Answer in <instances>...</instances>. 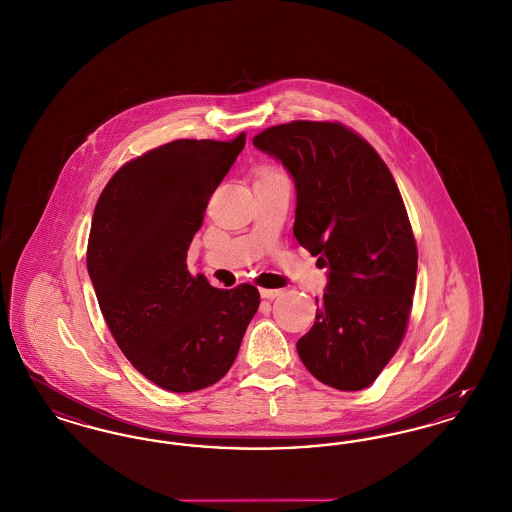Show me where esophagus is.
I'll list each match as a JSON object with an SVG mask.
<instances>
[{"mask_svg":"<svg viewBox=\"0 0 512 512\" xmlns=\"http://www.w3.org/2000/svg\"><path fill=\"white\" fill-rule=\"evenodd\" d=\"M280 295H282V289H266V287L261 289V297L263 299H276Z\"/></svg>","mask_w":512,"mask_h":512,"instance_id":"esophagus-1","label":"esophagus"}]
</instances>
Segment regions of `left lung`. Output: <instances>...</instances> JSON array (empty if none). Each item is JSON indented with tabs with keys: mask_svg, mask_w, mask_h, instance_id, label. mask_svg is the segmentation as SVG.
Listing matches in <instances>:
<instances>
[{
	"mask_svg": "<svg viewBox=\"0 0 512 512\" xmlns=\"http://www.w3.org/2000/svg\"><path fill=\"white\" fill-rule=\"evenodd\" d=\"M253 144L291 173L293 234L329 268L297 352L324 385L366 389L406 335L417 278V244L396 181L375 148L343 123L272 125Z\"/></svg>",
	"mask_w": 512,
	"mask_h": 512,
	"instance_id": "left-lung-1",
	"label": "left lung"
}]
</instances>
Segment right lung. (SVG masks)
Wrapping results in <instances>:
<instances>
[{
	"instance_id": "right-lung-1",
	"label": "right lung",
	"mask_w": 512,
	"mask_h": 512,
	"mask_svg": "<svg viewBox=\"0 0 512 512\" xmlns=\"http://www.w3.org/2000/svg\"><path fill=\"white\" fill-rule=\"evenodd\" d=\"M246 146L179 139L123 164L95 205L87 270L108 329L148 381L171 392L215 385L234 364L261 297L192 276L186 251L211 194Z\"/></svg>"
}]
</instances>
